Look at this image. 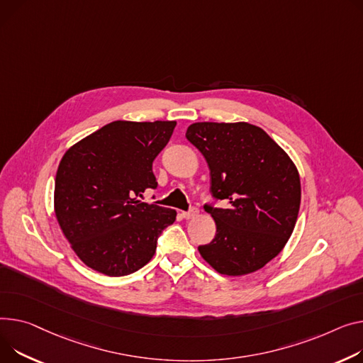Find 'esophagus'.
I'll use <instances>...</instances> for the list:
<instances>
[{"mask_svg":"<svg viewBox=\"0 0 363 363\" xmlns=\"http://www.w3.org/2000/svg\"><path fill=\"white\" fill-rule=\"evenodd\" d=\"M196 216H199V208L197 207H192L189 211H182V217H184V219H186V220L194 219Z\"/></svg>","mask_w":363,"mask_h":363,"instance_id":"obj_1","label":"esophagus"}]
</instances>
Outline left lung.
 <instances>
[{
    "mask_svg": "<svg viewBox=\"0 0 363 363\" xmlns=\"http://www.w3.org/2000/svg\"><path fill=\"white\" fill-rule=\"evenodd\" d=\"M185 137L204 156L211 194L228 208L206 206L216 236L199 247L220 274L245 276L280 254L291 238L301 206V178L294 160L257 125L196 123Z\"/></svg>",
    "mask_w": 363,
    "mask_h": 363,
    "instance_id": "obj_1",
    "label": "left lung"
}]
</instances>
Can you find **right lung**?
Masks as SVG:
<instances>
[{
    "label": "right lung",
    "instance_id": "right-lung-1",
    "mask_svg": "<svg viewBox=\"0 0 363 363\" xmlns=\"http://www.w3.org/2000/svg\"><path fill=\"white\" fill-rule=\"evenodd\" d=\"M175 121H113L64 153L55 177L54 210L77 257L94 272L127 276L156 252L157 236L177 211L143 203L157 188L152 164Z\"/></svg>",
    "mask_w": 363,
    "mask_h": 363
}]
</instances>
